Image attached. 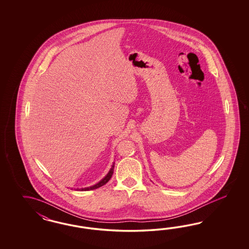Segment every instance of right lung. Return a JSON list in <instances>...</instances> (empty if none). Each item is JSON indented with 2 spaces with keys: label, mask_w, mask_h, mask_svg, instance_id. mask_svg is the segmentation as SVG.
<instances>
[{
  "label": "right lung",
  "mask_w": 249,
  "mask_h": 249,
  "mask_svg": "<svg viewBox=\"0 0 249 249\" xmlns=\"http://www.w3.org/2000/svg\"><path fill=\"white\" fill-rule=\"evenodd\" d=\"M114 164H112V167H111V169L109 170V172H108V174L106 175L105 177L101 180V181L98 182V183H96L95 185H93V186H89V187H87V188H81L79 189V190H81V191H89V190H94V189L99 188V187H101V186H103L104 184H106L107 181L110 180V178H111V176H112V174H113L114 172Z\"/></svg>",
  "instance_id": "1"
}]
</instances>
